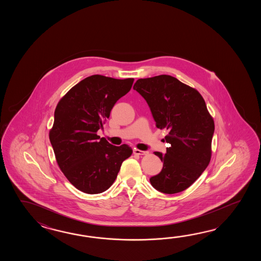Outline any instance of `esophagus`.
Here are the masks:
<instances>
[{"label": "esophagus", "instance_id": "1", "mask_svg": "<svg viewBox=\"0 0 261 261\" xmlns=\"http://www.w3.org/2000/svg\"><path fill=\"white\" fill-rule=\"evenodd\" d=\"M133 154L138 155H147L148 152H147V151H142V150L134 148V150H133Z\"/></svg>", "mask_w": 261, "mask_h": 261}]
</instances>
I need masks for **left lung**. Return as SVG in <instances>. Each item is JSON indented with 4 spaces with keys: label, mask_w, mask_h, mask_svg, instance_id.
Returning a JSON list of instances; mask_svg holds the SVG:
<instances>
[{
    "label": "left lung",
    "mask_w": 261,
    "mask_h": 261,
    "mask_svg": "<svg viewBox=\"0 0 261 261\" xmlns=\"http://www.w3.org/2000/svg\"><path fill=\"white\" fill-rule=\"evenodd\" d=\"M133 89L146 100L156 128L168 130L165 141L171 144L165 155L155 152L163 168L150 183L162 193L182 192L210 163L214 118L200 92L171 75L141 78Z\"/></svg>",
    "instance_id": "1"
}]
</instances>
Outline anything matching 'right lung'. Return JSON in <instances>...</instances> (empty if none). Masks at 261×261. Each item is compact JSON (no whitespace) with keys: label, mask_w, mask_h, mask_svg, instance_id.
Returning <instances> with one entry per match:
<instances>
[{"label":"right lung","mask_w":261,"mask_h":261,"mask_svg":"<svg viewBox=\"0 0 261 261\" xmlns=\"http://www.w3.org/2000/svg\"><path fill=\"white\" fill-rule=\"evenodd\" d=\"M133 81L94 74L73 86L57 105L50 143L61 172L82 192L98 194L109 189L133 154L128 144L115 146L97 132Z\"/></svg>","instance_id":"1"}]
</instances>
